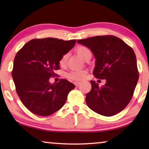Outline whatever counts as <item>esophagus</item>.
Segmentation results:
<instances>
[{
  "label": "esophagus",
  "instance_id": "esophagus-1",
  "mask_svg": "<svg viewBox=\"0 0 149 149\" xmlns=\"http://www.w3.org/2000/svg\"><path fill=\"white\" fill-rule=\"evenodd\" d=\"M74 84L75 85V86L77 87V86H79V85L81 84V83L80 82H74Z\"/></svg>",
  "mask_w": 149,
  "mask_h": 149
}]
</instances>
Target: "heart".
<instances>
[{
  "mask_svg": "<svg viewBox=\"0 0 149 149\" xmlns=\"http://www.w3.org/2000/svg\"><path fill=\"white\" fill-rule=\"evenodd\" d=\"M77 54L79 55L81 58L84 59L86 60L87 59L91 58V52L90 49L87 47L83 45H79L77 47L76 49ZM68 54H65L61 57V58L59 60V64L60 66H64L66 64L67 62V59H68ZM87 74V72L85 70H74L72 72H69L67 74V77L70 79V80L78 81L83 80L85 78Z\"/></svg>",
  "mask_w": 149,
  "mask_h": 149,
  "instance_id": "1",
  "label": "heart"
}]
</instances>
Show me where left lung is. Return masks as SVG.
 Returning <instances> with one entry per match:
<instances>
[{
	"instance_id": "left-lung-1",
	"label": "left lung",
	"mask_w": 149,
	"mask_h": 149,
	"mask_svg": "<svg viewBox=\"0 0 149 149\" xmlns=\"http://www.w3.org/2000/svg\"><path fill=\"white\" fill-rule=\"evenodd\" d=\"M77 42L90 49L94 55V77L107 81L102 87L94 81H90L91 89L85 98L87 106L107 117L120 113L131 100L139 78L134 50L113 35L93 36Z\"/></svg>"
}]
</instances>
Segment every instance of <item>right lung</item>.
<instances>
[{"instance_id": "add662e5", "label": "right lung", "mask_w": 149, "mask_h": 149, "mask_svg": "<svg viewBox=\"0 0 149 149\" xmlns=\"http://www.w3.org/2000/svg\"><path fill=\"white\" fill-rule=\"evenodd\" d=\"M76 40L34 38L16 54L12 77L23 104L32 113L49 116L60 110L75 87L66 79L51 84L50 77L60 69L59 60L74 45Z\"/></svg>"}]
</instances>
